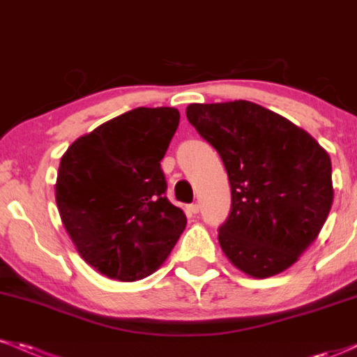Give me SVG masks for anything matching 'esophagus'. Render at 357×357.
<instances>
[{"instance_id":"obj_1","label":"esophagus","mask_w":357,"mask_h":357,"mask_svg":"<svg viewBox=\"0 0 357 357\" xmlns=\"http://www.w3.org/2000/svg\"><path fill=\"white\" fill-rule=\"evenodd\" d=\"M188 210H190L192 215H198V213H199V204L198 203H191L190 206H188Z\"/></svg>"}]
</instances>
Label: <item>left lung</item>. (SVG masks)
<instances>
[{
  "label": "left lung",
  "instance_id": "left-lung-1",
  "mask_svg": "<svg viewBox=\"0 0 357 357\" xmlns=\"http://www.w3.org/2000/svg\"><path fill=\"white\" fill-rule=\"evenodd\" d=\"M186 117L218 151L231 186L220 247L241 272L267 278L305 252L333 206L331 158L312 136L248 100L191 104Z\"/></svg>",
  "mask_w": 357,
  "mask_h": 357
}]
</instances>
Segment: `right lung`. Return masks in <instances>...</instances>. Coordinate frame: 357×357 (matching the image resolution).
<instances>
[{"label": "right lung", "instance_id": "1", "mask_svg": "<svg viewBox=\"0 0 357 357\" xmlns=\"http://www.w3.org/2000/svg\"><path fill=\"white\" fill-rule=\"evenodd\" d=\"M179 124L173 107H137L77 139L61 155L55 198L85 261L121 282L155 272L186 228L161 169Z\"/></svg>", "mask_w": 357, "mask_h": 357}]
</instances>
